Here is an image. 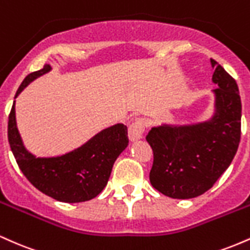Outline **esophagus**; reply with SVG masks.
I'll return each instance as SVG.
<instances>
[{
  "label": "esophagus",
  "instance_id": "obj_1",
  "mask_svg": "<svg viewBox=\"0 0 250 250\" xmlns=\"http://www.w3.org/2000/svg\"><path fill=\"white\" fill-rule=\"evenodd\" d=\"M143 131H145V122L141 119H136L129 125L128 135L130 141H137L142 137Z\"/></svg>",
  "mask_w": 250,
  "mask_h": 250
}]
</instances>
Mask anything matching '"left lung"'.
I'll return each mask as SVG.
<instances>
[{"instance_id":"1","label":"left lung","mask_w":250,"mask_h":250,"mask_svg":"<svg viewBox=\"0 0 250 250\" xmlns=\"http://www.w3.org/2000/svg\"><path fill=\"white\" fill-rule=\"evenodd\" d=\"M216 114L194 125H161L146 140L153 149L151 186L173 199H191L209 190L233 161L241 139V99L236 81L215 60Z\"/></svg>"}]
</instances>
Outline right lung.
Listing matches in <instances>:
<instances>
[{"label": "right lung", "mask_w": 250, "mask_h": 250, "mask_svg": "<svg viewBox=\"0 0 250 250\" xmlns=\"http://www.w3.org/2000/svg\"><path fill=\"white\" fill-rule=\"evenodd\" d=\"M50 70L49 64L28 75L15 97L36 77ZM8 140L20 169L34 187L57 201L84 202L107 186L113 165L128 146V129L115 125L95 135L76 150L59 157H35L25 150L16 128L15 102L8 120Z\"/></svg>", "instance_id": "1"}]
</instances>
